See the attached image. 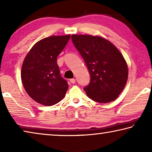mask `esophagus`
Listing matches in <instances>:
<instances>
[{
    "instance_id": "34e87169",
    "label": "esophagus",
    "mask_w": 152,
    "mask_h": 152,
    "mask_svg": "<svg viewBox=\"0 0 152 152\" xmlns=\"http://www.w3.org/2000/svg\"><path fill=\"white\" fill-rule=\"evenodd\" d=\"M70 82L72 84H75L76 83V79L75 78H72V79L70 80Z\"/></svg>"
}]
</instances>
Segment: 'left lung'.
Segmentation results:
<instances>
[{
  "instance_id": "left-lung-1",
  "label": "left lung",
  "mask_w": 152,
  "mask_h": 152,
  "mask_svg": "<svg viewBox=\"0 0 152 152\" xmlns=\"http://www.w3.org/2000/svg\"><path fill=\"white\" fill-rule=\"evenodd\" d=\"M72 41L90 73V83L84 88L87 96L101 103L115 101L128 78L127 63L119 50L99 36L72 35Z\"/></svg>"
}]
</instances>
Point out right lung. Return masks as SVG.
I'll list each match as a JSON object with an SVG mask.
<instances>
[{"label":"right lung","instance_id":"obj_1","mask_svg":"<svg viewBox=\"0 0 152 152\" xmlns=\"http://www.w3.org/2000/svg\"><path fill=\"white\" fill-rule=\"evenodd\" d=\"M70 35L51 36L33 46L21 69L23 85L29 96L38 103L51 106L65 96L68 82L60 75L57 58Z\"/></svg>","mask_w":152,"mask_h":152}]
</instances>
